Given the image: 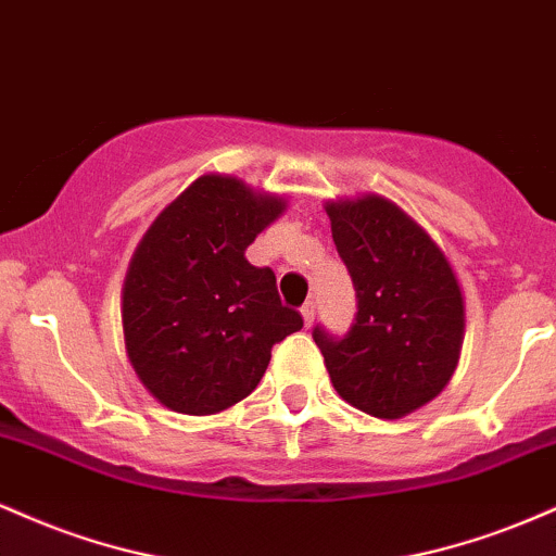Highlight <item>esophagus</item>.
Segmentation results:
<instances>
[{
	"label": "esophagus",
	"instance_id": "esophagus-1",
	"mask_svg": "<svg viewBox=\"0 0 556 556\" xmlns=\"http://www.w3.org/2000/svg\"><path fill=\"white\" fill-rule=\"evenodd\" d=\"M300 316H303L305 327H311V324H314V318H316V305L314 303H305L303 308H300Z\"/></svg>",
	"mask_w": 556,
	"mask_h": 556
}]
</instances>
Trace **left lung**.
Instances as JSON below:
<instances>
[{
    "label": "left lung",
    "mask_w": 556,
    "mask_h": 556,
    "mask_svg": "<svg viewBox=\"0 0 556 556\" xmlns=\"http://www.w3.org/2000/svg\"><path fill=\"white\" fill-rule=\"evenodd\" d=\"M331 238L358 298L344 337L314 340L344 402L402 418L450 384L465 337V300L444 251L381 195L327 201Z\"/></svg>",
    "instance_id": "left-lung-1"
}]
</instances>
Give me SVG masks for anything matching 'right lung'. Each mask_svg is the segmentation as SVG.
Listing matches in <instances>:
<instances>
[{"instance_id": "add662e5", "label": "right lung", "mask_w": 556, "mask_h": 556, "mask_svg": "<svg viewBox=\"0 0 556 556\" xmlns=\"http://www.w3.org/2000/svg\"><path fill=\"white\" fill-rule=\"evenodd\" d=\"M285 206L238 177L203 175L138 242L123 287L125 350L140 384L169 410H227L258 387L274 344L303 329L269 266L245 258Z\"/></svg>"}]
</instances>
